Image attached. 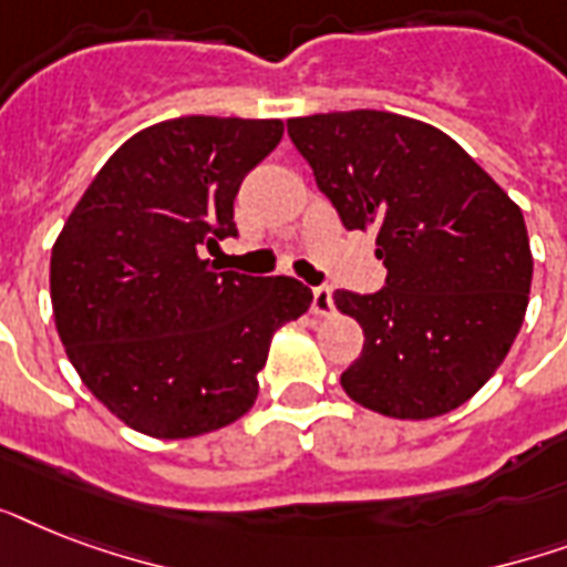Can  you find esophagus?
I'll list each match as a JSON object with an SVG mask.
<instances>
[{"label":"esophagus","mask_w":567,"mask_h":567,"mask_svg":"<svg viewBox=\"0 0 567 567\" xmlns=\"http://www.w3.org/2000/svg\"><path fill=\"white\" fill-rule=\"evenodd\" d=\"M311 311L315 315H329L332 311V288L329 285L311 288Z\"/></svg>","instance_id":"34e87169"}]
</instances>
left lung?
Listing matches in <instances>:
<instances>
[{
  "label": "left lung",
  "instance_id": "8db88e82",
  "mask_svg": "<svg viewBox=\"0 0 567 567\" xmlns=\"http://www.w3.org/2000/svg\"><path fill=\"white\" fill-rule=\"evenodd\" d=\"M347 229H377L385 285L336 291L364 347L341 385L388 417L423 421L471 400L509 353L533 282L524 214L439 128L391 111L288 120Z\"/></svg>",
  "mask_w": 567,
  "mask_h": 567
}]
</instances>
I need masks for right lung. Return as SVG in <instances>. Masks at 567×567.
Wrapping results in <instances>:
<instances>
[{"instance_id":"obj_1","label":"right lung","mask_w":567,"mask_h":567,"mask_svg":"<svg viewBox=\"0 0 567 567\" xmlns=\"http://www.w3.org/2000/svg\"><path fill=\"white\" fill-rule=\"evenodd\" d=\"M282 120L176 117L128 137L52 247V311L82 382L153 439H194L249 412L270 338L309 309L291 276L208 261L238 238L240 182Z\"/></svg>"}]
</instances>
